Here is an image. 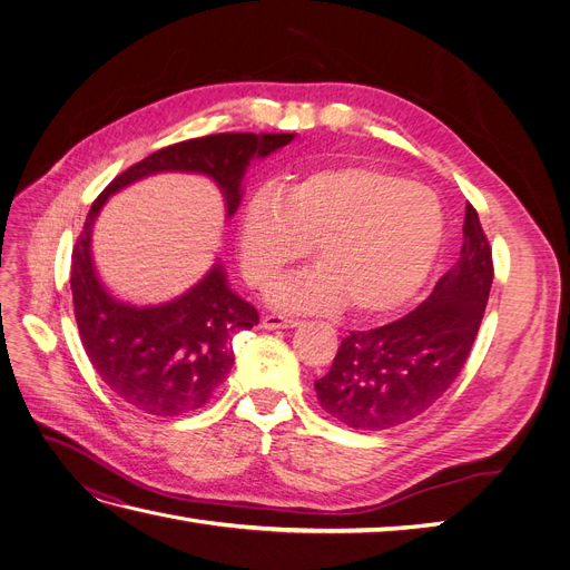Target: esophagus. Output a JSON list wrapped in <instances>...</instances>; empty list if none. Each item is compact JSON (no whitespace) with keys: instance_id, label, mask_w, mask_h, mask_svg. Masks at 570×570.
Segmentation results:
<instances>
[{"instance_id":"esophagus-1","label":"esophagus","mask_w":570,"mask_h":570,"mask_svg":"<svg viewBox=\"0 0 570 570\" xmlns=\"http://www.w3.org/2000/svg\"><path fill=\"white\" fill-rule=\"evenodd\" d=\"M262 325L266 327V331H278V327H297L299 321L297 318H287L283 314H266Z\"/></svg>"}]
</instances>
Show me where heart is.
<instances>
[{
  "label": "heart",
  "instance_id": "heart-1",
  "mask_svg": "<svg viewBox=\"0 0 570 570\" xmlns=\"http://www.w3.org/2000/svg\"><path fill=\"white\" fill-rule=\"evenodd\" d=\"M442 239L433 189L375 166H340L289 183L283 195L258 187L239 220V264L264 289L312 243L318 264L281 281L271 302L292 312L350 302L358 316H381L416 297Z\"/></svg>",
  "mask_w": 570,
  "mask_h": 570
}]
</instances>
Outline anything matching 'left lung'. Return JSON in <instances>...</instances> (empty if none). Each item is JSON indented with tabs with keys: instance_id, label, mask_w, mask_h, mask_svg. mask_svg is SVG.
<instances>
[{
	"instance_id": "8db88e82",
	"label": "left lung",
	"mask_w": 570,
	"mask_h": 570,
	"mask_svg": "<svg viewBox=\"0 0 570 570\" xmlns=\"http://www.w3.org/2000/svg\"><path fill=\"white\" fill-rule=\"evenodd\" d=\"M492 247L465 204L459 262L404 318L350 333L316 381L318 404L354 430H385L421 416L461 373L492 287Z\"/></svg>"
}]
</instances>
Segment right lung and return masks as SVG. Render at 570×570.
<instances>
[{
    "mask_svg": "<svg viewBox=\"0 0 570 570\" xmlns=\"http://www.w3.org/2000/svg\"><path fill=\"white\" fill-rule=\"evenodd\" d=\"M295 140V132H218L164 147L116 176L85 218L71 256L73 312L85 354L107 387L151 416H183L212 400L233 368L230 340L258 323L256 308L228 287L226 271L214 264L180 297L137 306L120 302L99 283L90 254L95 218L105 202L154 174L209 176L226 197L228 218L243 199V178L252 159Z\"/></svg>",
    "mask_w": 570,
    "mask_h": 570,
    "instance_id": "add662e5",
    "label": "right lung"
}]
</instances>
